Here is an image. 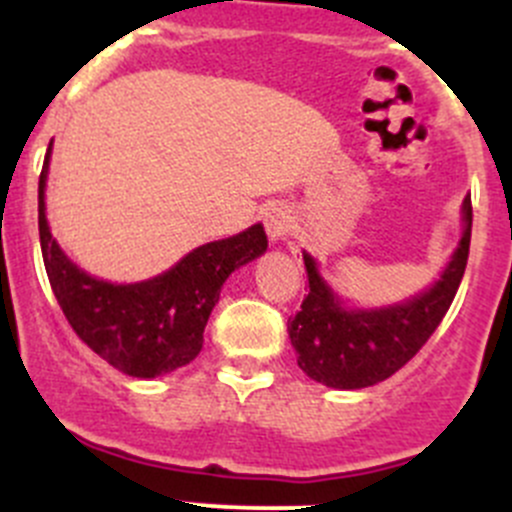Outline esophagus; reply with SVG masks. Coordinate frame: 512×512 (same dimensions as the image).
Segmentation results:
<instances>
[{
  "label": "esophagus",
  "instance_id": "obj_1",
  "mask_svg": "<svg viewBox=\"0 0 512 512\" xmlns=\"http://www.w3.org/2000/svg\"><path fill=\"white\" fill-rule=\"evenodd\" d=\"M265 230L272 242L285 240L287 232L292 230V215H289L282 205H275V208H270L265 213Z\"/></svg>",
  "mask_w": 512,
  "mask_h": 512
}]
</instances>
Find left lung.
<instances>
[{
    "label": "left lung",
    "instance_id": "obj_1",
    "mask_svg": "<svg viewBox=\"0 0 512 512\" xmlns=\"http://www.w3.org/2000/svg\"><path fill=\"white\" fill-rule=\"evenodd\" d=\"M461 240L436 282L401 302L359 307L327 280L319 262L302 250L309 294L289 317L287 332L297 364L309 379L329 389H366L389 379L428 342L451 307L463 280L471 247V198L461 205Z\"/></svg>",
    "mask_w": 512,
    "mask_h": 512
}]
</instances>
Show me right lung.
Listing matches in <instances>:
<instances>
[{
  "label": "right lung",
  "instance_id": "right-lung-1",
  "mask_svg": "<svg viewBox=\"0 0 512 512\" xmlns=\"http://www.w3.org/2000/svg\"><path fill=\"white\" fill-rule=\"evenodd\" d=\"M51 143L39 175V240L54 297L74 332L133 379H156L190 364L203 349L205 324L227 277L267 252L265 227L255 223L205 242L148 280H101L81 270L51 235L46 220Z\"/></svg>",
  "mask_w": 512,
  "mask_h": 512
}]
</instances>
